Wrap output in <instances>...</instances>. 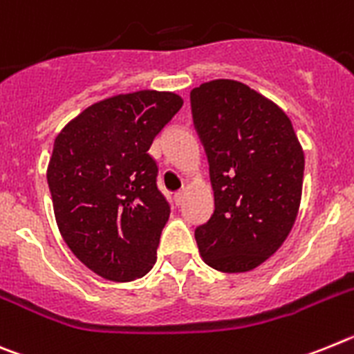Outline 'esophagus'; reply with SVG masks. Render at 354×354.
<instances>
[{"instance_id": "obj_1", "label": "esophagus", "mask_w": 354, "mask_h": 354, "mask_svg": "<svg viewBox=\"0 0 354 354\" xmlns=\"http://www.w3.org/2000/svg\"><path fill=\"white\" fill-rule=\"evenodd\" d=\"M183 199H185V192H183V190H180V192H176V194H174V201H176L178 207H181V205H183Z\"/></svg>"}]
</instances>
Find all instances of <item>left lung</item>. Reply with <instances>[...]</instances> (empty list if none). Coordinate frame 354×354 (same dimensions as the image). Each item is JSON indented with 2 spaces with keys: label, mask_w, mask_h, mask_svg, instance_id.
Here are the masks:
<instances>
[{
  "label": "left lung",
  "mask_w": 354,
  "mask_h": 354,
  "mask_svg": "<svg viewBox=\"0 0 354 354\" xmlns=\"http://www.w3.org/2000/svg\"><path fill=\"white\" fill-rule=\"evenodd\" d=\"M215 210L196 228L205 263L248 272L279 250L299 212L305 153L287 113L235 80L192 88Z\"/></svg>",
  "instance_id": "1"
}]
</instances>
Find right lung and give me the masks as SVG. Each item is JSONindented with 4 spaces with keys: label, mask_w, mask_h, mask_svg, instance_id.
<instances>
[{
    "label": "right lung",
    "mask_w": 354,
    "mask_h": 354,
    "mask_svg": "<svg viewBox=\"0 0 354 354\" xmlns=\"http://www.w3.org/2000/svg\"><path fill=\"white\" fill-rule=\"evenodd\" d=\"M183 100L137 91L91 104L57 135L48 185L60 235L80 262L110 281L142 278L171 214L149 155Z\"/></svg>",
    "instance_id": "right-lung-1"
}]
</instances>
